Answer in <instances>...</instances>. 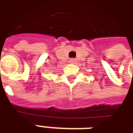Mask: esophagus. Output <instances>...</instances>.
Returning <instances> with one entry per match:
<instances>
[{
    "label": "esophagus",
    "mask_w": 133,
    "mask_h": 133,
    "mask_svg": "<svg viewBox=\"0 0 133 133\" xmlns=\"http://www.w3.org/2000/svg\"><path fill=\"white\" fill-rule=\"evenodd\" d=\"M75 62H76V61H75V59H71V60H70V63H71V64H74Z\"/></svg>",
    "instance_id": "obj_1"
}]
</instances>
